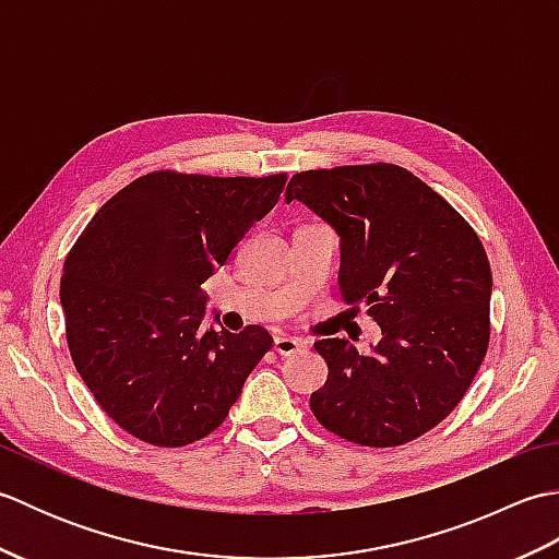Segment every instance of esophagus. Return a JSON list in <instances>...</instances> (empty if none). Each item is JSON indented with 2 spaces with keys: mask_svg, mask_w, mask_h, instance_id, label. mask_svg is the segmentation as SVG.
<instances>
[{
  "mask_svg": "<svg viewBox=\"0 0 559 559\" xmlns=\"http://www.w3.org/2000/svg\"><path fill=\"white\" fill-rule=\"evenodd\" d=\"M305 348V343L298 341V338H290V336H276L273 338V350H276L278 355H283V358H288V355H295L298 350Z\"/></svg>",
  "mask_w": 559,
  "mask_h": 559,
  "instance_id": "esophagus-1",
  "label": "esophagus"
}]
</instances>
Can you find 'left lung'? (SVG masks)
I'll return each instance as SVG.
<instances>
[{
  "instance_id": "obj_1",
  "label": "left lung",
  "mask_w": 559,
  "mask_h": 559,
  "mask_svg": "<svg viewBox=\"0 0 559 559\" xmlns=\"http://www.w3.org/2000/svg\"><path fill=\"white\" fill-rule=\"evenodd\" d=\"M298 199L341 235V295L382 326L374 353L322 338L326 384L310 406L360 447H401L459 406L490 346L492 271L471 223L401 165L295 173Z\"/></svg>"
}]
</instances>
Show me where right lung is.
Returning a JSON list of instances; mask_svg holds the SVG:
<instances>
[{"instance_id": "right-lung-1", "label": "right lung", "mask_w": 559, "mask_h": 559, "mask_svg": "<svg viewBox=\"0 0 559 559\" xmlns=\"http://www.w3.org/2000/svg\"><path fill=\"white\" fill-rule=\"evenodd\" d=\"M288 175L153 170L98 209L64 261L71 360L98 406L153 447H185L228 418L271 350L264 326L201 329L204 290Z\"/></svg>"}]
</instances>
